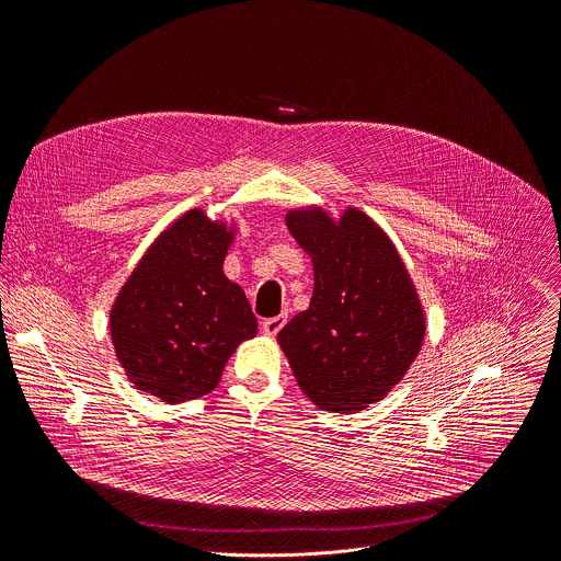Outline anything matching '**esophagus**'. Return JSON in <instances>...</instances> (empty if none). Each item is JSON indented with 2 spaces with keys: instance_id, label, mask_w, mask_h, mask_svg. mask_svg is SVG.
<instances>
[{
  "instance_id": "34e87169",
  "label": "esophagus",
  "mask_w": 561,
  "mask_h": 561,
  "mask_svg": "<svg viewBox=\"0 0 561 561\" xmlns=\"http://www.w3.org/2000/svg\"><path fill=\"white\" fill-rule=\"evenodd\" d=\"M286 323V313H279V316H273V319H265L261 323V330L267 334V336H275Z\"/></svg>"
}]
</instances>
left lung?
<instances>
[{
	"label": "left lung",
	"instance_id": "left-lung-1",
	"mask_svg": "<svg viewBox=\"0 0 561 561\" xmlns=\"http://www.w3.org/2000/svg\"><path fill=\"white\" fill-rule=\"evenodd\" d=\"M286 225L313 259V296L277 334L302 392L323 410L380 401L424 339V311L389 238L351 208L290 213Z\"/></svg>",
	"mask_w": 561,
	"mask_h": 561
}]
</instances>
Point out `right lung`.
I'll return each mask as SVG.
<instances>
[{"mask_svg":"<svg viewBox=\"0 0 561 561\" xmlns=\"http://www.w3.org/2000/svg\"><path fill=\"white\" fill-rule=\"evenodd\" d=\"M229 245L225 225L190 210L121 288L110 330L118 362L141 392L167 403L208 394L236 346L256 334L245 294L222 273Z\"/></svg>","mask_w":561,"mask_h":561,"instance_id":"obj_1","label":"right lung"}]
</instances>
